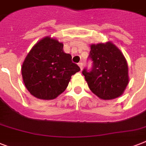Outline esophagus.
I'll return each mask as SVG.
<instances>
[{"label":"esophagus","mask_w":146,"mask_h":146,"mask_svg":"<svg viewBox=\"0 0 146 146\" xmlns=\"http://www.w3.org/2000/svg\"><path fill=\"white\" fill-rule=\"evenodd\" d=\"M78 65H79V66L80 67V70H82V67H83V64H82V63H79V64H78Z\"/></svg>","instance_id":"obj_1"}]
</instances>
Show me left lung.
I'll use <instances>...</instances> for the list:
<instances>
[{
	"mask_svg": "<svg viewBox=\"0 0 146 146\" xmlns=\"http://www.w3.org/2000/svg\"><path fill=\"white\" fill-rule=\"evenodd\" d=\"M90 71L84 69L89 89L103 100H111L123 95L129 83L128 66L124 56L112 42L91 44Z\"/></svg>",
	"mask_w": 146,
	"mask_h": 146,
	"instance_id": "1",
	"label": "left lung"
}]
</instances>
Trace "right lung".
Wrapping results in <instances>:
<instances>
[{
  "label": "right lung",
  "mask_w": 146,
  "mask_h": 146,
  "mask_svg": "<svg viewBox=\"0 0 146 146\" xmlns=\"http://www.w3.org/2000/svg\"><path fill=\"white\" fill-rule=\"evenodd\" d=\"M56 38L44 37L33 47L22 65L25 86L34 97L54 99L65 91L71 76L80 70Z\"/></svg>",
  "instance_id": "obj_1"
}]
</instances>
